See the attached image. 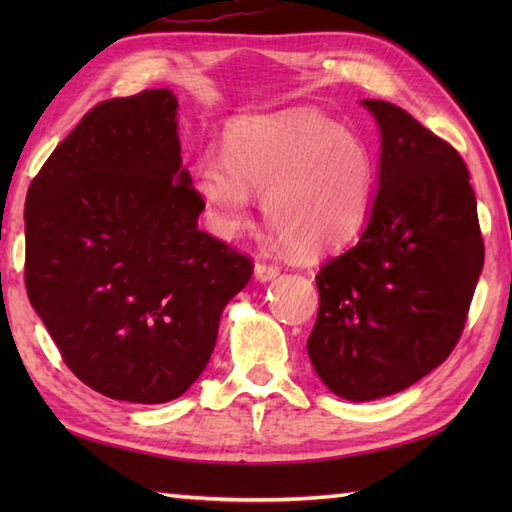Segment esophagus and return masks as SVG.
Here are the masks:
<instances>
[{
	"label": "esophagus",
	"mask_w": 512,
	"mask_h": 512,
	"mask_svg": "<svg viewBox=\"0 0 512 512\" xmlns=\"http://www.w3.org/2000/svg\"><path fill=\"white\" fill-rule=\"evenodd\" d=\"M279 266L277 264H270V262H257L255 264V277L259 279V281H270V279H275L277 275H279Z\"/></svg>",
	"instance_id": "1"
}]
</instances>
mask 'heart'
I'll return each instance as SVG.
<instances>
[{
  "instance_id": "1",
  "label": "heart",
  "mask_w": 512,
  "mask_h": 512,
  "mask_svg": "<svg viewBox=\"0 0 512 512\" xmlns=\"http://www.w3.org/2000/svg\"><path fill=\"white\" fill-rule=\"evenodd\" d=\"M374 184L369 147L314 110L237 118L224 154H206L195 171L217 235L250 220L257 191L266 220L299 255L330 253L361 233Z\"/></svg>"
}]
</instances>
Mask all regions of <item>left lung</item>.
Masks as SVG:
<instances>
[{
	"label": "left lung",
	"instance_id": "8db88e82",
	"mask_svg": "<svg viewBox=\"0 0 512 512\" xmlns=\"http://www.w3.org/2000/svg\"><path fill=\"white\" fill-rule=\"evenodd\" d=\"M380 127L378 195L356 246L317 275L310 361L336 396L407 389L458 345L484 266L462 156L402 107L363 101Z\"/></svg>",
	"mask_w": 512,
	"mask_h": 512
}]
</instances>
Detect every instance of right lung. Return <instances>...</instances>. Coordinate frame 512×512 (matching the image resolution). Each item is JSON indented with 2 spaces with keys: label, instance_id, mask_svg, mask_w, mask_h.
<instances>
[{
  "label": "right lung",
  "instance_id": "1",
  "mask_svg": "<svg viewBox=\"0 0 512 512\" xmlns=\"http://www.w3.org/2000/svg\"><path fill=\"white\" fill-rule=\"evenodd\" d=\"M169 90L103 101L30 182L26 290L72 374L158 405L209 363L253 259L198 228Z\"/></svg>",
  "mask_w": 512,
  "mask_h": 512
}]
</instances>
